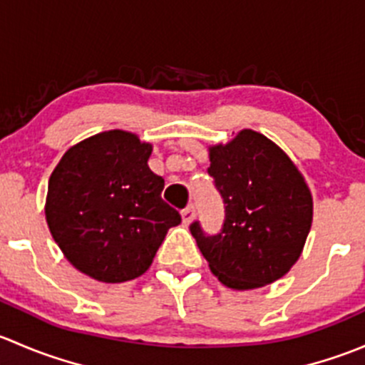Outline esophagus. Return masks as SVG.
<instances>
[{
    "mask_svg": "<svg viewBox=\"0 0 365 365\" xmlns=\"http://www.w3.org/2000/svg\"><path fill=\"white\" fill-rule=\"evenodd\" d=\"M194 217H196V208H194V205L185 206V208L182 210L183 224H190V222H192V220H194Z\"/></svg>",
    "mask_w": 365,
    "mask_h": 365,
    "instance_id": "esophagus-1",
    "label": "esophagus"
}]
</instances>
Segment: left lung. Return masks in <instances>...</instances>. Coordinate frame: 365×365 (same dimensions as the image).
<instances>
[{
    "label": "left lung",
    "mask_w": 365,
    "mask_h": 365,
    "mask_svg": "<svg viewBox=\"0 0 365 365\" xmlns=\"http://www.w3.org/2000/svg\"><path fill=\"white\" fill-rule=\"evenodd\" d=\"M208 175L224 203L219 233L200 220L190 233L210 270L233 289H252L288 274L312 222V197L289 157L257 132H238L210 148Z\"/></svg>",
    "instance_id": "obj_1"
}]
</instances>
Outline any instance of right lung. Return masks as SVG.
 Here are the masks:
<instances>
[{
  "instance_id": "add662e5",
  "label": "right lung",
  "mask_w": 365,
  "mask_h": 365,
  "mask_svg": "<svg viewBox=\"0 0 365 365\" xmlns=\"http://www.w3.org/2000/svg\"><path fill=\"white\" fill-rule=\"evenodd\" d=\"M152 145L108 130L72 146L49 178L46 219L65 257L102 282L145 274L182 217L162 200L148 168Z\"/></svg>"
}]
</instances>
